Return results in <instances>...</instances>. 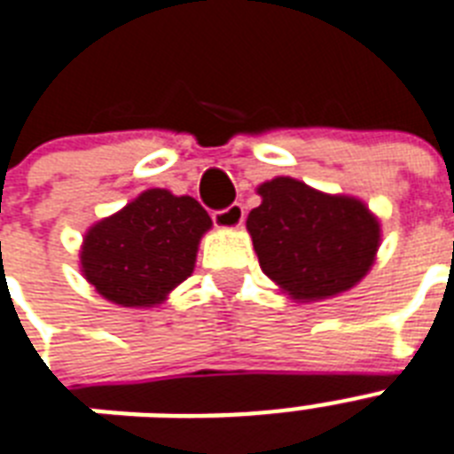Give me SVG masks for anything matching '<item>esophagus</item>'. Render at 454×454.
I'll return each instance as SVG.
<instances>
[{
	"instance_id": "34e87169",
	"label": "esophagus",
	"mask_w": 454,
	"mask_h": 454,
	"mask_svg": "<svg viewBox=\"0 0 454 454\" xmlns=\"http://www.w3.org/2000/svg\"><path fill=\"white\" fill-rule=\"evenodd\" d=\"M244 217H246V208L241 203H231L227 208L223 210H215L213 213V223L217 227H241L244 224Z\"/></svg>"
}]
</instances>
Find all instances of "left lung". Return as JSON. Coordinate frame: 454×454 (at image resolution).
Segmentation results:
<instances>
[{"label":"left lung","instance_id":"1","mask_svg":"<svg viewBox=\"0 0 454 454\" xmlns=\"http://www.w3.org/2000/svg\"><path fill=\"white\" fill-rule=\"evenodd\" d=\"M262 203L246 227L260 267L298 301L353 289L374 262L379 223L364 203L277 177L260 184Z\"/></svg>","mask_w":454,"mask_h":454}]
</instances>
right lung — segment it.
Wrapping results in <instances>:
<instances>
[{
    "mask_svg": "<svg viewBox=\"0 0 454 454\" xmlns=\"http://www.w3.org/2000/svg\"><path fill=\"white\" fill-rule=\"evenodd\" d=\"M210 217L192 196L149 189L87 231L82 272L101 296L128 308L165 301L184 282Z\"/></svg>",
    "mask_w": 454,
    "mask_h": 454,
    "instance_id": "right-lung-1",
    "label": "right lung"
}]
</instances>
